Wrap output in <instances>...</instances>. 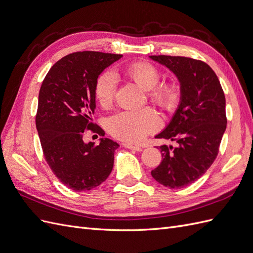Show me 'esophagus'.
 I'll return each mask as SVG.
<instances>
[{
	"instance_id": "esophagus-1",
	"label": "esophagus",
	"mask_w": 253,
	"mask_h": 253,
	"mask_svg": "<svg viewBox=\"0 0 253 253\" xmlns=\"http://www.w3.org/2000/svg\"><path fill=\"white\" fill-rule=\"evenodd\" d=\"M124 145H125V147H126V149H129V150H134V151H137V152L142 151V148H141V147H137V145L131 144V143H128V142H125Z\"/></svg>"
}]
</instances>
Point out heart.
I'll list each match as a JSON object with an SVG mask.
<instances>
[{
	"mask_svg": "<svg viewBox=\"0 0 253 253\" xmlns=\"http://www.w3.org/2000/svg\"><path fill=\"white\" fill-rule=\"evenodd\" d=\"M126 75L137 84L149 90L153 102L164 109H171L178 99V89L173 83L157 84L160 72L149 63L140 61L126 67ZM117 76L113 71L102 73L97 79L95 95L98 102L103 106L110 105L116 94ZM162 126L158 114L150 108L141 110H124L111 116L106 122L108 129L117 138L128 142H140L148 134L155 132Z\"/></svg>",
	"mask_w": 253,
	"mask_h": 253,
	"instance_id": "obj_1",
	"label": "heart"
}]
</instances>
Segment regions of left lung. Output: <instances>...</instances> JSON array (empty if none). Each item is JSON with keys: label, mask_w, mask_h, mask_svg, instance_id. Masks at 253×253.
Here are the masks:
<instances>
[{"label": "left lung", "mask_w": 253, "mask_h": 253, "mask_svg": "<svg viewBox=\"0 0 253 253\" xmlns=\"http://www.w3.org/2000/svg\"><path fill=\"white\" fill-rule=\"evenodd\" d=\"M165 65L180 83L178 108L155 138L177 142L160 145L163 160L151 174L163 186L177 189L196 181L215 160L226 131V99L212 68L187 57L150 56Z\"/></svg>", "instance_id": "8db88e82"}]
</instances>
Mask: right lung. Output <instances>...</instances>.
<instances>
[{"instance_id": "obj_1", "label": "right lung", "mask_w": 253, "mask_h": 253, "mask_svg": "<svg viewBox=\"0 0 253 253\" xmlns=\"http://www.w3.org/2000/svg\"><path fill=\"white\" fill-rule=\"evenodd\" d=\"M121 57L99 51L73 52L53 64L42 82L36 126L43 154L58 179L74 191L101 185L113 170L119 144L109 138H100L98 145L85 143L83 133L95 131L90 121L99 75Z\"/></svg>"}]
</instances>
